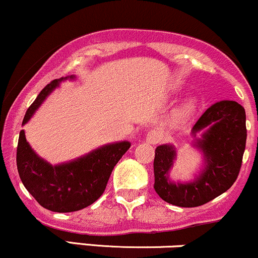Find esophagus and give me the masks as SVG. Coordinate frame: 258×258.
Returning <instances> with one entry per match:
<instances>
[{
    "label": "esophagus",
    "mask_w": 258,
    "mask_h": 258,
    "mask_svg": "<svg viewBox=\"0 0 258 258\" xmlns=\"http://www.w3.org/2000/svg\"><path fill=\"white\" fill-rule=\"evenodd\" d=\"M161 139V133H160L158 130H152V131L148 132L147 135V142L150 144H155L160 142Z\"/></svg>",
    "instance_id": "1"
}]
</instances>
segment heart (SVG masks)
<instances>
[{
    "mask_svg": "<svg viewBox=\"0 0 258 258\" xmlns=\"http://www.w3.org/2000/svg\"><path fill=\"white\" fill-rule=\"evenodd\" d=\"M191 108H193V105H191V103H186V104H185L184 106H182V108L179 109V110H178V115H180V116H182V115L188 114V112L191 110Z\"/></svg>",
    "mask_w": 258,
    "mask_h": 258,
    "instance_id": "b5f03b06",
    "label": "heart"
}]
</instances>
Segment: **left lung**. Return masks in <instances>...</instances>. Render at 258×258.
Instances as JSON below:
<instances>
[{
	"instance_id": "left-lung-1",
	"label": "left lung",
	"mask_w": 258,
	"mask_h": 258,
	"mask_svg": "<svg viewBox=\"0 0 258 258\" xmlns=\"http://www.w3.org/2000/svg\"><path fill=\"white\" fill-rule=\"evenodd\" d=\"M197 133H201L198 139ZM191 136L204 165L190 182H173L170 171L177 153L172 144L156 147L154 189L162 200L174 206L197 207L227 191L238 178L246 144L245 109L234 100H221L210 106L197 121Z\"/></svg>"
}]
</instances>
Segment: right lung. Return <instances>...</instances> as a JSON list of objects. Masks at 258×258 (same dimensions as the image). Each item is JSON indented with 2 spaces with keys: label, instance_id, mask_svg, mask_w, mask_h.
I'll use <instances>...</instances> for the list:
<instances>
[{
  "label": "right lung",
  "instance_id": "1",
  "mask_svg": "<svg viewBox=\"0 0 258 258\" xmlns=\"http://www.w3.org/2000/svg\"><path fill=\"white\" fill-rule=\"evenodd\" d=\"M65 80H75V75L53 80L47 85L29 106L22 126ZM130 147L131 143L127 141L115 142L72 161L51 165L34 152L26 141L24 130H22L17 148L18 172L26 190L44 209L53 212L79 211L99 199L112 168Z\"/></svg>",
  "mask_w": 258,
  "mask_h": 258
}]
</instances>
